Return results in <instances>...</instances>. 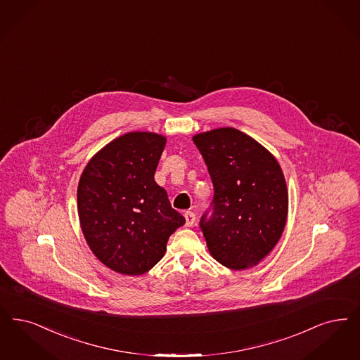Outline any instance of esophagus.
<instances>
[{
    "instance_id": "34e87169",
    "label": "esophagus",
    "mask_w": 360,
    "mask_h": 360,
    "mask_svg": "<svg viewBox=\"0 0 360 360\" xmlns=\"http://www.w3.org/2000/svg\"><path fill=\"white\" fill-rule=\"evenodd\" d=\"M185 219H186L187 228H190V226H193L195 224V216H194L193 212H186L185 213Z\"/></svg>"
}]
</instances>
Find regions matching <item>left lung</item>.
<instances>
[{"label":"left lung","instance_id":"8db88e82","mask_svg":"<svg viewBox=\"0 0 360 360\" xmlns=\"http://www.w3.org/2000/svg\"><path fill=\"white\" fill-rule=\"evenodd\" d=\"M210 174L213 213L201 229L213 259L243 271L278 243L287 222L288 188L280 163L262 144L233 127L193 136Z\"/></svg>","mask_w":360,"mask_h":360}]
</instances>
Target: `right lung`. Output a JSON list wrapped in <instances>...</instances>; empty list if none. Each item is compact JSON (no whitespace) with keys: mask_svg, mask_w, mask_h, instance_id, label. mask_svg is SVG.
Listing matches in <instances>:
<instances>
[{"mask_svg":"<svg viewBox=\"0 0 360 360\" xmlns=\"http://www.w3.org/2000/svg\"><path fill=\"white\" fill-rule=\"evenodd\" d=\"M165 146L160 134H124L89 159L80 176V228L96 259L117 274L148 272L185 224L154 179Z\"/></svg>","mask_w":360,"mask_h":360,"instance_id":"add662e5","label":"right lung"}]
</instances>
